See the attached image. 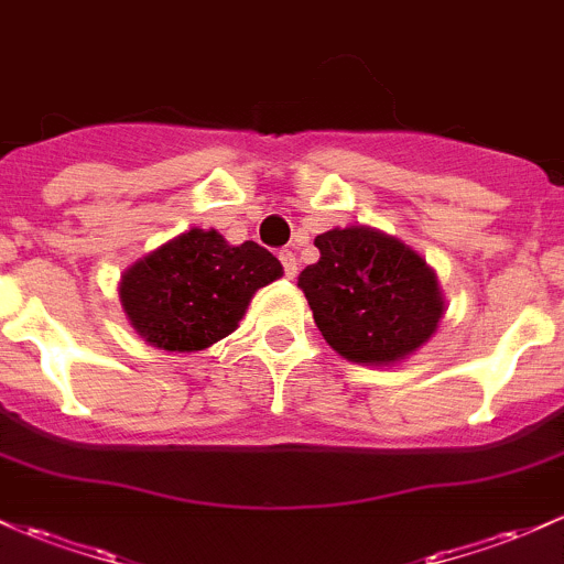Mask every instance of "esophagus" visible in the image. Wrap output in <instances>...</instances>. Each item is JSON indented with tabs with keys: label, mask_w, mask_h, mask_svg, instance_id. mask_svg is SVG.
Returning a JSON list of instances; mask_svg holds the SVG:
<instances>
[{
	"label": "esophagus",
	"mask_w": 564,
	"mask_h": 564,
	"mask_svg": "<svg viewBox=\"0 0 564 564\" xmlns=\"http://www.w3.org/2000/svg\"><path fill=\"white\" fill-rule=\"evenodd\" d=\"M280 260H282L284 276H288V280H293V276L299 274V258H295V252L282 250V252H280Z\"/></svg>",
	"instance_id": "obj_1"
}]
</instances>
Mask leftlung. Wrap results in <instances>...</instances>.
<instances>
[{"mask_svg":"<svg viewBox=\"0 0 564 564\" xmlns=\"http://www.w3.org/2000/svg\"><path fill=\"white\" fill-rule=\"evenodd\" d=\"M306 293L325 341L352 362H392L420 349L444 314L438 282L425 260L371 228H333L314 239Z\"/></svg>","mask_w":564,"mask_h":564,"instance_id":"left-lung-1","label":"left lung"}]
</instances>
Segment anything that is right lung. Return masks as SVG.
<instances>
[{"label":"right lung","mask_w":564,"mask_h":564,"mask_svg":"<svg viewBox=\"0 0 564 564\" xmlns=\"http://www.w3.org/2000/svg\"><path fill=\"white\" fill-rule=\"evenodd\" d=\"M280 276V260L256 241L231 247L191 228L126 271L120 301L144 341L196 352L234 333L256 290Z\"/></svg>","instance_id":"1"}]
</instances>
